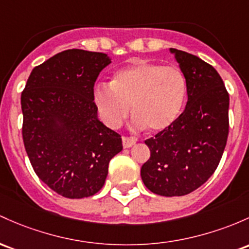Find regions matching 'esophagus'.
Returning a JSON list of instances; mask_svg holds the SVG:
<instances>
[{
  "mask_svg": "<svg viewBox=\"0 0 249 249\" xmlns=\"http://www.w3.org/2000/svg\"><path fill=\"white\" fill-rule=\"evenodd\" d=\"M122 141H123V146H124L125 149H126V147H131L136 143L135 139L131 137H126V136H124V137L122 138Z\"/></svg>",
  "mask_w": 249,
  "mask_h": 249,
  "instance_id": "1",
  "label": "esophagus"
}]
</instances>
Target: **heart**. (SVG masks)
<instances>
[{
    "label": "heart",
    "mask_w": 249,
    "mask_h": 249,
    "mask_svg": "<svg viewBox=\"0 0 249 249\" xmlns=\"http://www.w3.org/2000/svg\"><path fill=\"white\" fill-rule=\"evenodd\" d=\"M185 95L187 80L178 68L141 60L120 70L110 86H98L94 99L107 126L118 127L131 107L136 129L145 126L149 132L158 133L174 124Z\"/></svg>",
    "instance_id": "1"
}]
</instances>
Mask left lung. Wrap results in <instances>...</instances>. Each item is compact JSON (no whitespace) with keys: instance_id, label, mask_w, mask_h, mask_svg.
<instances>
[{"instance_id":"left-lung-1","label":"left lung","mask_w":249,"mask_h":249,"mask_svg":"<svg viewBox=\"0 0 249 249\" xmlns=\"http://www.w3.org/2000/svg\"><path fill=\"white\" fill-rule=\"evenodd\" d=\"M187 80L185 110L170 127L146 139L150 158L141 176L150 191L183 196L200 188L216 170L229 132V94L212 65L171 48Z\"/></svg>"}]
</instances>
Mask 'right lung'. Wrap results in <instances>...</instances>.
<instances>
[{"mask_svg":"<svg viewBox=\"0 0 249 249\" xmlns=\"http://www.w3.org/2000/svg\"><path fill=\"white\" fill-rule=\"evenodd\" d=\"M111 62L107 54L67 49L34 67L21 107L22 138L35 174L67 198L103 188L122 136L97 117L94 84Z\"/></svg>","mask_w":249,"mask_h":249,"instance_id":"1","label":"right lung"}]
</instances>
